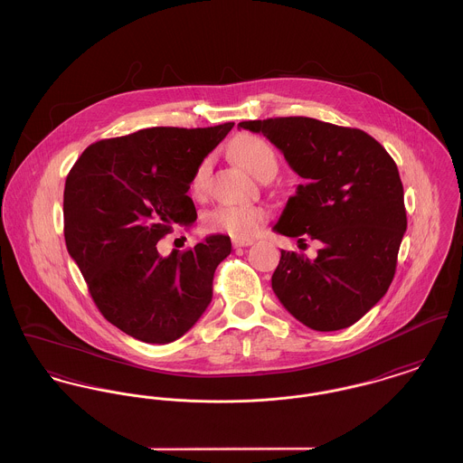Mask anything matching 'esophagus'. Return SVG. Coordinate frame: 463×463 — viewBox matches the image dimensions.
<instances>
[{
	"label": "esophagus",
	"instance_id": "1",
	"mask_svg": "<svg viewBox=\"0 0 463 463\" xmlns=\"http://www.w3.org/2000/svg\"><path fill=\"white\" fill-rule=\"evenodd\" d=\"M249 245H252V241H241V239H235L233 241V247L237 249V247H249Z\"/></svg>",
	"mask_w": 463,
	"mask_h": 463
}]
</instances>
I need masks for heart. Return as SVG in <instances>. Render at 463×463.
<instances>
[{
  "label": "heart",
  "instance_id": "obj_1",
  "mask_svg": "<svg viewBox=\"0 0 463 463\" xmlns=\"http://www.w3.org/2000/svg\"><path fill=\"white\" fill-rule=\"evenodd\" d=\"M232 156L242 165L243 169L254 174L256 177H263L273 174L279 169L275 149L267 139L256 134H239L230 143ZM209 174V158L202 160L196 167L192 188L200 192L205 184ZM268 211L263 205L252 203H226L218 205L203 216V226L211 232H222L235 239H250L254 237L268 221Z\"/></svg>",
  "mask_w": 463,
  "mask_h": 463
}]
</instances>
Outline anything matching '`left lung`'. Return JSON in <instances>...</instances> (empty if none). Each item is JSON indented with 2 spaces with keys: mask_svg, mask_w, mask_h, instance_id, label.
Returning a JSON list of instances; mask_svg holds the SVG:
<instances>
[{
  "mask_svg": "<svg viewBox=\"0 0 463 463\" xmlns=\"http://www.w3.org/2000/svg\"><path fill=\"white\" fill-rule=\"evenodd\" d=\"M239 127L263 134L307 179L273 230L324 243L314 261L280 250L271 289L310 329L355 324L389 291L408 226L393 158L364 130L316 118L249 120Z\"/></svg>",
  "mask_w": 463,
  "mask_h": 463,
  "instance_id": "left-lung-1",
  "label": "left lung"
}]
</instances>
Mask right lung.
<instances>
[{
    "label": "right lung",
    "instance_id": "add662e5",
    "mask_svg": "<svg viewBox=\"0 0 463 463\" xmlns=\"http://www.w3.org/2000/svg\"><path fill=\"white\" fill-rule=\"evenodd\" d=\"M235 123L151 127L102 139L76 160L64 186V239L99 312L145 343L181 338L213 299L226 235L160 256L174 224L196 220L186 195L198 164Z\"/></svg>",
    "mask_w": 463,
    "mask_h": 463
}]
</instances>
